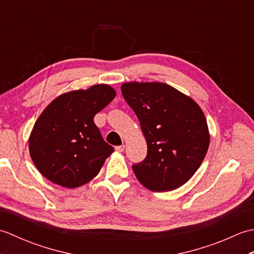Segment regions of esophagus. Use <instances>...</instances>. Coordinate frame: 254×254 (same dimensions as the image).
Masks as SVG:
<instances>
[{
	"instance_id": "obj_1",
	"label": "esophagus",
	"mask_w": 254,
	"mask_h": 254,
	"mask_svg": "<svg viewBox=\"0 0 254 254\" xmlns=\"http://www.w3.org/2000/svg\"><path fill=\"white\" fill-rule=\"evenodd\" d=\"M124 148H126L124 145H119V146H116V150H118V152H123Z\"/></svg>"
}]
</instances>
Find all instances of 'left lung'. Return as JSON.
<instances>
[{"instance_id":"left-lung-1","label":"left lung","mask_w":254,"mask_h":254,"mask_svg":"<svg viewBox=\"0 0 254 254\" xmlns=\"http://www.w3.org/2000/svg\"><path fill=\"white\" fill-rule=\"evenodd\" d=\"M121 91L147 142L146 157L132 166L137 180L154 192L185 185L201 166L209 145L201 108L164 83H126Z\"/></svg>"}]
</instances>
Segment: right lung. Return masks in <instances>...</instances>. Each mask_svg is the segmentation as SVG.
Returning a JSON list of instances; mask_svg holds the SVG:
<instances>
[{
    "label": "right lung",
    "instance_id": "obj_1",
    "mask_svg": "<svg viewBox=\"0 0 254 254\" xmlns=\"http://www.w3.org/2000/svg\"><path fill=\"white\" fill-rule=\"evenodd\" d=\"M116 97L108 85L59 96L38 118L29 138V153L48 180L77 188L98 175L113 152L94 122L96 113Z\"/></svg>",
    "mask_w": 254,
    "mask_h": 254
}]
</instances>
